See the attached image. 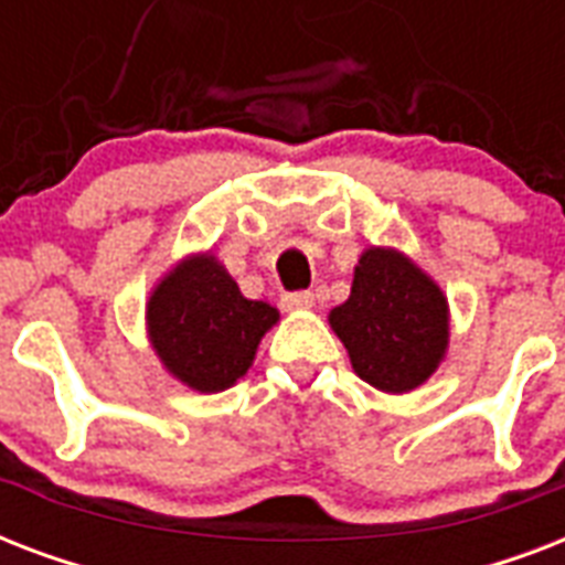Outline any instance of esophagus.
Segmentation results:
<instances>
[{"label":"esophagus","instance_id":"34e87169","mask_svg":"<svg viewBox=\"0 0 565 565\" xmlns=\"http://www.w3.org/2000/svg\"><path fill=\"white\" fill-rule=\"evenodd\" d=\"M281 305H284V310H308V308H313V292H308V290L284 292Z\"/></svg>","mask_w":565,"mask_h":565}]
</instances>
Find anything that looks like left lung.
I'll return each mask as SVG.
<instances>
[{
	"instance_id": "left-lung-1",
	"label": "left lung",
	"mask_w": 565,
	"mask_h": 565,
	"mask_svg": "<svg viewBox=\"0 0 565 565\" xmlns=\"http://www.w3.org/2000/svg\"><path fill=\"white\" fill-rule=\"evenodd\" d=\"M354 372L381 393L425 384L448 349V301L437 284L395 248H366L352 296L328 317Z\"/></svg>"
}]
</instances>
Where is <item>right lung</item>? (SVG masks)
<instances>
[{
	"instance_id": "obj_1",
	"label": "right lung",
	"mask_w": 565,
	"mask_h": 565,
	"mask_svg": "<svg viewBox=\"0 0 565 565\" xmlns=\"http://www.w3.org/2000/svg\"><path fill=\"white\" fill-rule=\"evenodd\" d=\"M278 310L252 301L213 255H193L161 278L146 305L161 363L199 393H222L246 375Z\"/></svg>"
}]
</instances>
